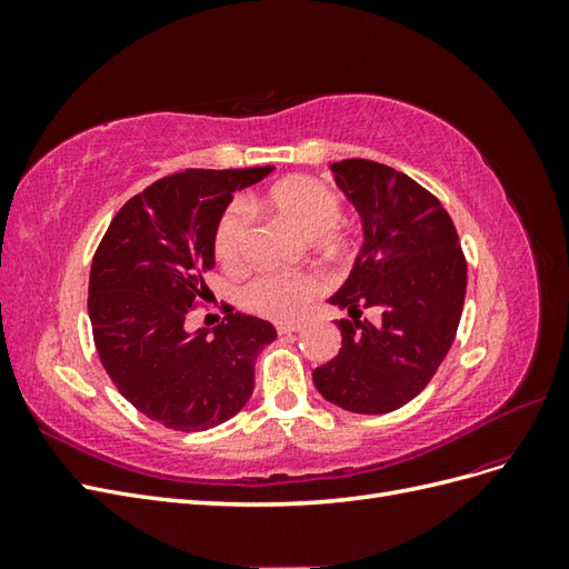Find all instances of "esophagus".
I'll return each mask as SVG.
<instances>
[{"label":"esophagus","instance_id":"34e87169","mask_svg":"<svg viewBox=\"0 0 569 569\" xmlns=\"http://www.w3.org/2000/svg\"><path fill=\"white\" fill-rule=\"evenodd\" d=\"M301 325H295V322H280L278 325V335H291V332H299Z\"/></svg>","mask_w":569,"mask_h":569}]
</instances>
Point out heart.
<instances>
[{
    "label": "heart",
    "mask_w": 569,
    "mask_h": 569,
    "mask_svg": "<svg viewBox=\"0 0 569 569\" xmlns=\"http://www.w3.org/2000/svg\"><path fill=\"white\" fill-rule=\"evenodd\" d=\"M263 203L272 213L289 220L303 237L332 242L335 228L341 222L343 206L332 187L318 178H289L274 184ZM253 206V201H249ZM244 201H232L220 213L213 230V249L222 266L242 263L251 237V209ZM322 291L313 272H261L242 289V301L251 311L272 320H295L306 303Z\"/></svg>",
    "instance_id": "b5f03b06"
}]
</instances>
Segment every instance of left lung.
Here are the masks:
<instances>
[{"label":"left lung","mask_w":569,"mask_h":569,"mask_svg":"<svg viewBox=\"0 0 569 569\" xmlns=\"http://www.w3.org/2000/svg\"><path fill=\"white\" fill-rule=\"evenodd\" d=\"M332 170L363 220L366 242L330 299L353 320H339L341 349L313 370V382L330 403L380 416L416 399L449 353L468 263L451 216L422 184L366 159ZM363 307H377L383 320L360 321Z\"/></svg>","instance_id":"left-lung-1"}]
</instances>
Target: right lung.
Segmentation results:
<instances>
[{"instance_id":"obj_1","label":"right lung","mask_w":569,"mask_h":569,"mask_svg":"<svg viewBox=\"0 0 569 569\" xmlns=\"http://www.w3.org/2000/svg\"><path fill=\"white\" fill-rule=\"evenodd\" d=\"M272 166L189 168L161 178L116 213L92 258L88 311L101 366L116 389L153 422L203 432L230 420L253 391V363L278 332L232 311L213 330L184 320L211 295L213 230L232 192Z\"/></svg>"}]
</instances>
